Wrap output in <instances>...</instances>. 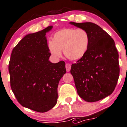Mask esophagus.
<instances>
[{
    "label": "esophagus",
    "instance_id": "34e87169",
    "mask_svg": "<svg viewBox=\"0 0 127 127\" xmlns=\"http://www.w3.org/2000/svg\"><path fill=\"white\" fill-rule=\"evenodd\" d=\"M71 64L68 63H66V71L67 72H69L70 71V69H71Z\"/></svg>",
    "mask_w": 127,
    "mask_h": 127
}]
</instances>
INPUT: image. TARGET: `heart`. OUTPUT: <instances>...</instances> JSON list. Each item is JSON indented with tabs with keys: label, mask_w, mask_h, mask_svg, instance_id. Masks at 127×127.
I'll return each instance as SVG.
<instances>
[{
	"label": "heart",
	"mask_w": 127,
	"mask_h": 127,
	"mask_svg": "<svg viewBox=\"0 0 127 127\" xmlns=\"http://www.w3.org/2000/svg\"><path fill=\"white\" fill-rule=\"evenodd\" d=\"M90 44V36L82 29L64 28L53 35L52 41L47 43V49L53 57L59 58L62 55L71 60L77 61L87 52Z\"/></svg>",
	"instance_id": "b5f03b06"
}]
</instances>
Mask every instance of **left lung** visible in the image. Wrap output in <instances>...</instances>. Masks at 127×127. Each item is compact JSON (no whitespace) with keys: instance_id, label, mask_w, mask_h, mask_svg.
Masks as SVG:
<instances>
[{"instance_id":"8db88e82","label":"left lung","mask_w":127,"mask_h":127,"mask_svg":"<svg viewBox=\"0 0 127 127\" xmlns=\"http://www.w3.org/2000/svg\"><path fill=\"white\" fill-rule=\"evenodd\" d=\"M69 24L85 30L90 36L86 53L71 67L78 94L88 102L99 101L113 93L119 78L118 53L114 40L96 24Z\"/></svg>"}]
</instances>
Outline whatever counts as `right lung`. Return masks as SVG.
Instances as JSON below:
<instances>
[{"instance_id":"1","label":"right lung","mask_w":127,"mask_h":127,"mask_svg":"<svg viewBox=\"0 0 127 127\" xmlns=\"http://www.w3.org/2000/svg\"><path fill=\"white\" fill-rule=\"evenodd\" d=\"M53 28L25 35L13 49L9 61L10 86L15 98L24 107L41 113L56 105L58 84L66 72L64 61H49L46 34Z\"/></svg>"}]
</instances>
